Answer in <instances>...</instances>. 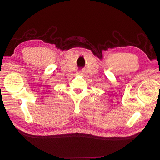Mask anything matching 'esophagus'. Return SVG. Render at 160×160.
Masks as SVG:
<instances>
[{
  "instance_id": "obj_1",
  "label": "esophagus",
  "mask_w": 160,
  "mask_h": 160,
  "mask_svg": "<svg viewBox=\"0 0 160 160\" xmlns=\"http://www.w3.org/2000/svg\"><path fill=\"white\" fill-rule=\"evenodd\" d=\"M77 74L79 75H82L83 73V71H79L78 72H77Z\"/></svg>"
}]
</instances>
